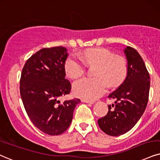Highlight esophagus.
I'll list each match as a JSON object with an SVG mask.
<instances>
[{
	"label": "esophagus",
	"instance_id": "34e87169",
	"mask_svg": "<svg viewBox=\"0 0 160 160\" xmlns=\"http://www.w3.org/2000/svg\"><path fill=\"white\" fill-rule=\"evenodd\" d=\"M81 101L82 102H86V103H90V104H93L94 102V101H89V100H83V99L81 100Z\"/></svg>",
	"mask_w": 160,
	"mask_h": 160
}]
</instances>
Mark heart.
Instances as JSON below:
<instances>
[{"label":"heart","mask_w":160,"mask_h":160,"mask_svg":"<svg viewBox=\"0 0 160 160\" xmlns=\"http://www.w3.org/2000/svg\"><path fill=\"white\" fill-rule=\"evenodd\" d=\"M68 56L64 63L66 74L71 78H76L84 73L85 62L97 64L95 72L97 78H83L73 83V92L75 96L83 100H94L106 92L108 81L111 85L119 83L126 74V62L120 56H114L110 50L105 48L88 49L80 54Z\"/></svg>","instance_id":"obj_1"}]
</instances>
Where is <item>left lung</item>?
I'll return each mask as SVG.
<instances>
[{
    "label": "left lung",
    "mask_w": 160,
    "mask_h": 160,
    "mask_svg": "<svg viewBox=\"0 0 160 160\" xmlns=\"http://www.w3.org/2000/svg\"><path fill=\"white\" fill-rule=\"evenodd\" d=\"M127 75L124 81L108 98L114 104L108 106L106 116L98 120L101 130L110 136H119L130 131L144 113L148 100L150 76L145 62L137 50L125 48Z\"/></svg>",
    "instance_id": "obj_1"
}]
</instances>
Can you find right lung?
<instances>
[{"label": "right lung", "instance_id": "1", "mask_svg": "<svg viewBox=\"0 0 160 160\" xmlns=\"http://www.w3.org/2000/svg\"><path fill=\"white\" fill-rule=\"evenodd\" d=\"M67 58L65 47L42 48L26 60L21 73L20 92L26 112L35 126L52 136L67 130L80 102L79 99L59 100L72 88L65 78Z\"/></svg>", "mask_w": 160, "mask_h": 160}]
</instances>
